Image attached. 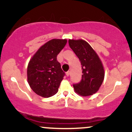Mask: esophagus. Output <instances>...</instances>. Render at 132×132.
I'll use <instances>...</instances> for the list:
<instances>
[{"instance_id": "esophagus-1", "label": "esophagus", "mask_w": 132, "mask_h": 132, "mask_svg": "<svg viewBox=\"0 0 132 132\" xmlns=\"http://www.w3.org/2000/svg\"><path fill=\"white\" fill-rule=\"evenodd\" d=\"M70 73V71H68L67 72V73H66V75H67V76H69Z\"/></svg>"}]
</instances>
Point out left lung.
I'll return each instance as SVG.
<instances>
[{
    "instance_id": "8db88e82",
    "label": "left lung",
    "mask_w": 132,
    "mask_h": 132,
    "mask_svg": "<svg viewBox=\"0 0 132 132\" xmlns=\"http://www.w3.org/2000/svg\"><path fill=\"white\" fill-rule=\"evenodd\" d=\"M70 47L78 57L82 65V79L74 84L75 91L82 96H89L98 91L104 77L103 65L91 46L82 39L68 40Z\"/></svg>"
}]
</instances>
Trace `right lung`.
<instances>
[{
    "mask_svg": "<svg viewBox=\"0 0 132 132\" xmlns=\"http://www.w3.org/2000/svg\"><path fill=\"white\" fill-rule=\"evenodd\" d=\"M67 39H53L41 46L28 66V80L31 89L45 98L58 91L65 73L57 61V56L67 44Z\"/></svg>",
    "mask_w": 132,
    "mask_h": 132,
    "instance_id": "obj_1",
    "label": "right lung"
}]
</instances>
